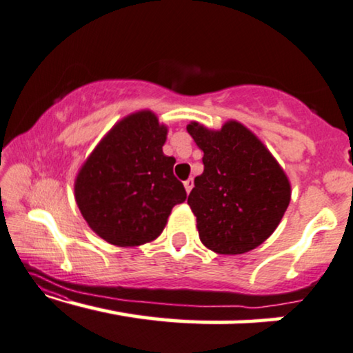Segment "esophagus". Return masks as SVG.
<instances>
[{
  "instance_id": "obj_1",
  "label": "esophagus",
  "mask_w": 353,
  "mask_h": 353,
  "mask_svg": "<svg viewBox=\"0 0 353 353\" xmlns=\"http://www.w3.org/2000/svg\"><path fill=\"white\" fill-rule=\"evenodd\" d=\"M183 187H185V192L190 193L192 188H193V179H188V181L183 182Z\"/></svg>"
}]
</instances>
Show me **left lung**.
<instances>
[{
    "label": "left lung",
    "instance_id": "left-lung-1",
    "mask_svg": "<svg viewBox=\"0 0 353 353\" xmlns=\"http://www.w3.org/2000/svg\"><path fill=\"white\" fill-rule=\"evenodd\" d=\"M204 152L203 174L194 177L188 206L201 243L222 255L254 250L274 233L292 198L290 181L266 145L243 123L220 130L190 122Z\"/></svg>",
    "mask_w": 353,
    "mask_h": 353
}]
</instances>
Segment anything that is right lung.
Here are the masks:
<instances>
[{
    "label": "right lung",
    "instance_id": "obj_1",
    "mask_svg": "<svg viewBox=\"0 0 353 353\" xmlns=\"http://www.w3.org/2000/svg\"><path fill=\"white\" fill-rule=\"evenodd\" d=\"M168 126L152 110L119 120L79 170L74 196L82 217L109 244L134 247L159 238L172 208L185 201L163 154Z\"/></svg>",
    "mask_w": 353,
    "mask_h": 353
}]
</instances>
